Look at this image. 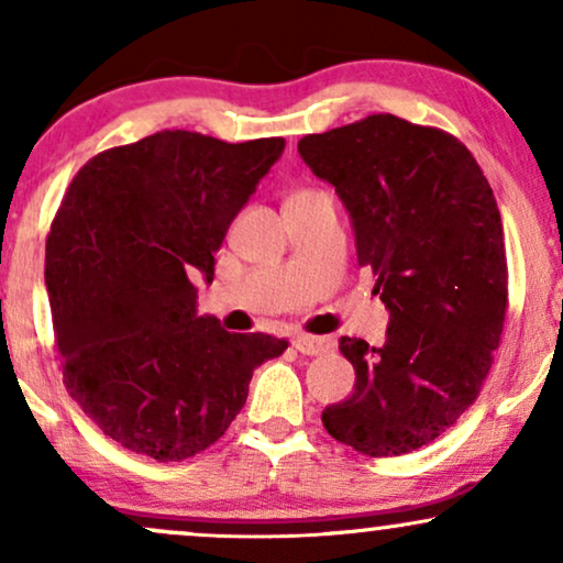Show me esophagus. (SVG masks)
Here are the masks:
<instances>
[{"label":"esophagus","mask_w":563,"mask_h":563,"mask_svg":"<svg viewBox=\"0 0 563 563\" xmlns=\"http://www.w3.org/2000/svg\"><path fill=\"white\" fill-rule=\"evenodd\" d=\"M294 349L299 351V354H307V356H317V354H324V351L333 349V343L328 341V338H317V335H299L294 341Z\"/></svg>","instance_id":"1"}]
</instances>
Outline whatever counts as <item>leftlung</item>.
<instances>
[{
	"mask_svg": "<svg viewBox=\"0 0 563 563\" xmlns=\"http://www.w3.org/2000/svg\"><path fill=\"white\" fill-rule=\"evenodd\" d=\"M299 154L335 186L358 267L388 309L380 349L341 338L354 393L322 424L367 456L430 443L475 404L506 320L504 222L490 183L453 135L369 114L303 135Z\"/></svg>",
	"mask_w": 563,
	"mask_h": 563,
	"instance_id": "obj_1",
	"label": "left lung"
}]
</instances>
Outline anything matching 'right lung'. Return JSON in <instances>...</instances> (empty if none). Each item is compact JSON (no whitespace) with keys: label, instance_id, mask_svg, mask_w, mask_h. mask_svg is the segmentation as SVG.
<instances>
[{"label":"right lung","instance_id":"obj_1","mask_svg":"<svg viewBox=\"0 0 563 563\" xmlns=\"http://www.w3.org/2000/svg\"><path fill=\"white\" fill-rule=\"evenodd\" d=\"M283 148L159 131L97 154L67 188L44 269L63 375L123 449L157 462L209 449L246 404L254 369L288 349L199 314L191 283H212L230 222Z\"/></svg>","mask_w":563,"mask_h":563}]
</instances>
